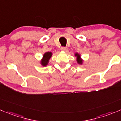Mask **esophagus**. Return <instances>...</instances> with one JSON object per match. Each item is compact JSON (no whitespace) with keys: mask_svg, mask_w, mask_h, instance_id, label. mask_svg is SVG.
<instances>
[{"mask_svg":"<svg viewBox=\"0 0 121 121\" xmlns=\"http://www.w3.org/2000/svg\"><path fill=\"white\" fill-rule=\"evenodd\" d=\"M61 51H66L67 50V47H63L61 48Z\"/></svg>","mask_w":121,"mask_h":121,"instance_id":"34e87169","label":"esophagus"}]
</instances>
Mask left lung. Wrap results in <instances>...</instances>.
I'll return each instance as SVG.
<instances>
[{
	"label": "left lung",
	"instance_id": "obj_1",
	"mask_svg": "<svg viewBox=\"0 0 121 121\" xmlns=\"http://www.w3.org/2000/svg\"><path fill=\"white\" fill-rule=\"evenodd\" d=\"M76 55L77 56V61H78V63H82V60H81V58H80V55H79V54H76Z\"/></svg>",
	"mask_w": 121,
	"mask_h": 121
}]
</instances>
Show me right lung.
Instances as JSON below:
<instances>
[{
  "mask_svg": "<svg viewBox=\"0 0 121 121\" xmlns=\"http://www.w3.org/2000/svg\"><path fill=\"white\" fill-rule=\"evenodd\" d=\"M51 52H46L43 55V59L42 60L41 63L43 66H47V64L48 63V61H49V58L51 57Z\"/></svg>",
  "mask_w": 121,
  "mask_h": 121,
  "instance_id": "obj_1",
  "label": "right lung"
}]
</instances>
